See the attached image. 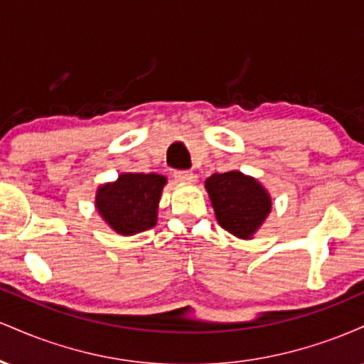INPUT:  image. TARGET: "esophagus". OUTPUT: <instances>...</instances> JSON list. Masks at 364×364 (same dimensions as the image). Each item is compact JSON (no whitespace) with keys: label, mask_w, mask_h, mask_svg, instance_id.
I'll return each mask as SVG.
<instances>
[{"label":"esophagus","mask_w":364,"mask_h":364,"mask_svg":"<svg viewBox=\"0 0 364 364\" xmlns=\"http://www.w3.org/2000/svg\"><path fill=\"white\" fill-rule=\"evenodd\" d=\"M173 176L176 178L178 181H185V183L196 181V176L193 173H191V171H174Z\"/></svg>","instance_id":"obj_1"}]
</instances>
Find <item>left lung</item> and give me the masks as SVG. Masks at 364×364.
<instances>
[{
	"label": "left lung",
	"instance_id": "1",
	"mask_svg": "<svg viewBox=\"0 0 364 364\" xmlns=\"http://www.w3.org/2000/svg\"><path fill=\"white\" fill-rule=\"evenodd\" d=\"M205 188L220 228L243 240L260 228L272 207L265 188L237 171L212 174Z\"/></svg>",
	"mask_w": 364,
	"mask_h": 364
}]
</instances>
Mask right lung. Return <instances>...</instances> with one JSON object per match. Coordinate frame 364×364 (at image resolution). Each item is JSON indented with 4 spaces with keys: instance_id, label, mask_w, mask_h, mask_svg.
<instances>
[{
    "instance_id": "1",
    "label": "right lung",
    "mask_w": 364,
    "mask_h": 364,
    "mask_svg": "<svg viewBox=\"0 0 364 364\" xmlns=\"http://www.w3.org/2000/svg\"><path fill=\"white\" fill-rule=\"evenodd\" d=\"M166 178L159 174L127 173L116 183L99 188L95 207L116 232L136 235L154 228L157 220V203Z\"/></svg>"
}]
</instances>
